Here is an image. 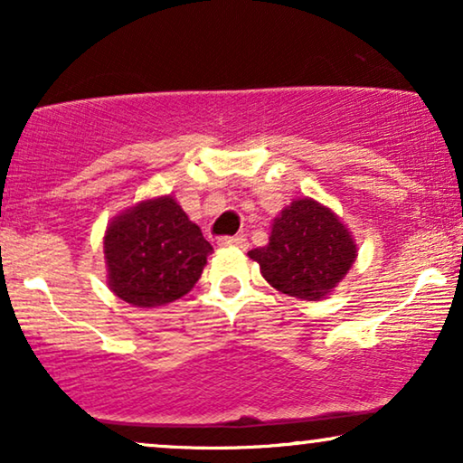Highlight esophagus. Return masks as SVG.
<instances>
[{
  "instance_id": "34e87169",
  "label": "esophagus",
  "mask_w": 463,
  "mask_h": 463,
  "mask_svg": "<svg viewBox=\"0 0 463 463\" xmlns=\"http://www.w3.org/2000/svg\"><path fill=\"white\" fill-rule=\"evenodd\" d=\"M219 246H236V249H246L249 242H246L244 236H225V238H219Z\"/></svg>"
}]
</instances>
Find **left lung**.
<instances>
[{"label": "left lung", "mask_w": 463, "mask_h": 463, "mask_svg": "<svg viewBox=\"0 0 463 463\" xmlns=\"http://www.w3.org/2000/svg\"><path fill=\"white\" fill-rule=\"evenodd\" d=\"M249 257L276 290L320 301L350 271L358 246L333 208L303 195L282 208L271 221L269 242Z\"/></svg>", "instance_id": "8db88e82"}]
</instances>
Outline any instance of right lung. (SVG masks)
<instances>
[{"mask_svg": "<svg viewBox=\"0 0 463 463\" xmlns=\"http://www.w3.org/2000/svg\"><path fill=\"white\" fill-rule=\"evenodd\" d=\"M103 252L111 293L149 309L187 295L200 280L213 246L173 195H157L109 221Z\"/></svg>", "mask_w": 463, "mask_h": 463, "instance_id": "right-lung-1", "label": "right lung"}]
</instances>
